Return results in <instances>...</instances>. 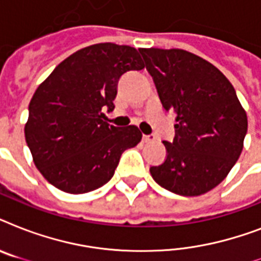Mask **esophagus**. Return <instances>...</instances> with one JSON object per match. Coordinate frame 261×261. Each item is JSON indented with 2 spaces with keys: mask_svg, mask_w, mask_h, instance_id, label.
<instances>
[{
  "mask_svg": "<svg viewBox=\"0 0 261 261\" xmlns=\"http://www.w3.org/2000/svg\"><path fill=\"white\" fill-rule=\"evenodd\" d=\"M142 141L145 143H149V142H154L155 141V137L154 135H143L142 137Z\"/></svg>",
  "mask_w": 261,
  "mask_h": 261,
  "instance_id": "obj_1",
  "label": "esophagus"
}]
</instances>
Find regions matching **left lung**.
I'll use <instances>...</instances> for the list:
<instances>
[{
    "label": "left lung",
    "mask_w": 261,
    "mask_h": 261,
    "mask_svg": "<svg viewBox=\"0 0 261 261\" xmlns=\"http://www.w3.org/2000/svg\"><path fill=\"white\" fill-rule=\"evenodd\" d=\"M160 100L176 116L174 138L163 141L167 157L150 167L165 190L198 196L217 187L234 167L248 130L247 112L230 81L206 59L181 48H139Z\"/></svg>",
    "instance_id": "1"
}]
</instances>
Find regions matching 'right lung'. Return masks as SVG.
Returning a JSON list of instances; mask_svg holds the SVG:
<instances>
[{"mask_svg": "<svg viewBox=\"0 0 261 261\" xmlns=\"http://www.w3.org/2000/svg\"><path fill=\"white\" fill-rule=\"evenodd\" d=\"M145 69L134 47L98 43L75 51L35 90L24 127L39 172L67 194H87L114 176L120 155L142 139L137 126L118 128L104 120L118 81Z\"/></svg>", "mask_w": 261, "mask_h": 261, "instance_id": "right-lung-1", "label": "right lung"}]
</instances>
